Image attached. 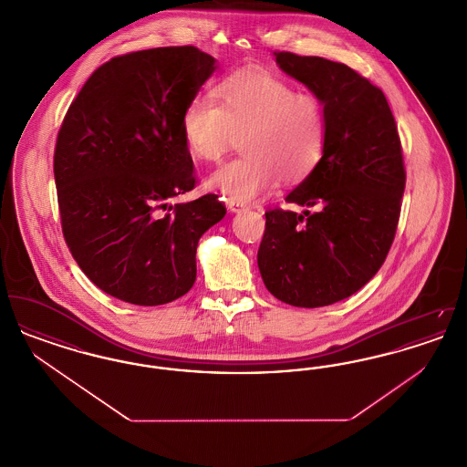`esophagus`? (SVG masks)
<instances>
[{"mask_svg": "<svg viewBox=\"0 0 467 467\" xmlns=\"http://www.w3.org/2000/svg\"><path fill=\"white\" fill-rule=\"evenodd\" d=\"M227 208H229V212H233V213H242L244 210H248V206H246L244 202L233 200H227Z\"/></svg>", "mask_w": 467, "mask_h": 467, "instance_id": "1", "label": "esophagus"}]
</instances>
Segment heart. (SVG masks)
<instances>
[{
	"label": "heart",
	"instance_id": "1",
	"mask_svg": "<svg viewBox=\"0 0 467 467\" xmlns=\"http://www.w3.org/2000/svg\"><path fill=\"white\" fill-rule=\"evenodd\" d=\"M213 99L196 98L182 115L189 152L215 162L242 134L244 156L223 164L208 187L227 200H255L282 178L301 182L318 164L326 141L320 101L263 69H240L213 88Z\"/></svg>",
	"mask_w": 467,
	"mask_h": 467
}]
</instances>
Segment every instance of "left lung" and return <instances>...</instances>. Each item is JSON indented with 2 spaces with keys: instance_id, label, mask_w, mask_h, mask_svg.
<instances>
[{
  "instance_id": "obj_1",
  "label": "left lung",
  "mask_w": 467,
  "mask_h": 467,
  "mask_svg": "<svg viewBox=\"0 0 467 467\" xmlns=\"http://www.w3.org/2000/svg\"><path fill=\"white\" fill-rule=\"evenodd\" d=\"M276 65L324 107V152L287 202L266 212L257 265L266 289L297 308L329 306L362 289L383 265L406 185L400 134L385 94L356 69L275 52Z\"/></svg>"
}]
</instances>
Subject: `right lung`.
Here are the masks:
<instances>
[{"mask_svg": "<svg viewBox=\"0 0 467 467\" xmlns=\"http://www.w3.org/2000/svg\"><path fill=\"white\" fill-rule=\"evenodd\" d=\"M215 67L192 45L138 50L98 67L67 109L54 152L63 234L90 282L120 301L187 294L198 242L225 215L215 194L170 204L194 189L182 115Z\"/></svg>", "mask_w": 467, "mask_h": 467, "instance_id": "1", "label": "right lung"}]
</instances>
